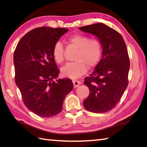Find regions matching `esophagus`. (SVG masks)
I'll return each mask as SVG.
<instances>
[{"mask_svg": "<svg viewBox=\"0 0 147 147\" xmlns=\"http://www.w3.org/2000/svg\"><path fill=\"white\" fill-rule=\"evenodd\" d=\"M73 85H74V88L78 87L79 85L81 84V82H80L78 81V80H73Z\"/></svg>", "mask_w": 147, "mask_h": 147, "instance_id": "34e87169", "label": "esophagus"}]
</instances>
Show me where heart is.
<instances>
[{
    "instance_id": "1",
    "label": "heart",
    "mask_w": 147,
    "mask_h": 147,
    "mask_svg": "<svg viewBox=\"0 0 147 147\" xmlns=\"http://www.w3.org/2000/svg\"><path fill=\"white\" fill-rule=\"evenodd\" d=\"M69 43L78 48L74 58L76 62H69L61 69L62 74L70 78H78L86 73L87 69L94 68L100 62L103 53V46L100 40L91 38L87 35L76 34L69 36ZM53 57L58 64L64 61L63 46L60 42L55 44L52 49Z\"/></svg>"
}]
</instances>
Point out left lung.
I'll return each instance as SVG.
<instances>
[{
    "label": "left lung",
    "mask_w": 147,
    "mask_h": 147,
    "mask_svg": "<svg viewBox=\"0 0 147 147\" xmlns=\"http://www.w3.org/2000/svg\"><path fill=\"white\" fill-rule=\"evenodd\" d=\"M79 29L94 34L103 46L100 62L84 80L90 92L84 106L92 113H107L119 103L128 85L130 60L126 44L118 31L102 23Z\"/></svg>",
    "instance_id": "left-lung-1"
}]
</instances>
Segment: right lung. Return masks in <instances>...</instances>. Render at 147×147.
I'll return each instance as SVG.
<instances>
[{"label": "right lung", "instance_id": "add662e5", "mask_svg": "<svg viewBox=\"0 0 147 147\" xmlns=\"http://www.w3.org/2000/svg\"><path fill=\"white\" fill-rule=\"evenodd\" d=\"M67 31L65 28L33 29L20 39L15 51V80L23 102L42 118L59 114L65 96L73 89L71 79L54 81L60 70L53 57V47Z\"/></svg>", "mask_w": 147, "mask_h": 147}]
</instances>
